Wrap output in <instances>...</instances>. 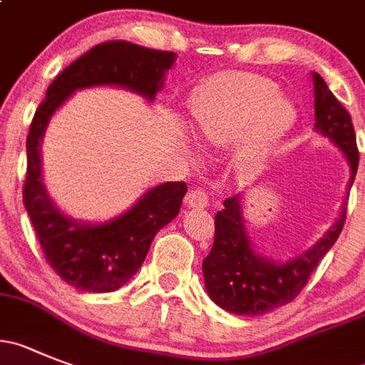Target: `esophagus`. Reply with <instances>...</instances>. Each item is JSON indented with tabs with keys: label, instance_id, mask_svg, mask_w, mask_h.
I'll return each instance as SVG.
<instances>
[{
	"label": "esophagus",
	"instance_id": "1",
	"mask_svg": "<svg viewBox=\"0 0 365 365\" xmlns=\"http://www.w3.org/2000/svg\"><path fill=\"white\" fill-rule=\"evenodd\" d=\"M185 203L190 209H207V207H209V198H207L205 190L192 189L187 194Z\"/></svg>",
	"mask_w": 365,
	"mask_h": 365
}]
</instances>
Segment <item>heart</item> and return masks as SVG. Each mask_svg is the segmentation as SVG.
I'll return each instance as SVG.
<instances>
[{
    "label": "heart",
    "instance_id": "1",
    "mask_svg": "<svg viewBox=\"0 0 365 365\" xmlns=\"http://www.w3.org/2000/svg\"><path fill=\"white\" fill-rule=\"evenodd\" d=\"M194 136L207 149L240 140L245 165L257 167L281 144L297 120L295 106L274 81L247 71H225L210 77L190 104Z\"/></svg>",
    "mask_w": 365,
    "mask_h": 365
}]
</instances>
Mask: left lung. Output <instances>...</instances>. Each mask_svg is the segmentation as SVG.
Wrapping results in <instances>:
<instances>
[{
  "instance_id": "obj_1",
  "label": "left lung",
  "mask_w": 365,
  "mask_h": 365,
  "mask_svg": "<svg viewBox=\"0 0 365 365\" xmlns=\"http://www.w3.org/2000/svg\"><path fill=\"white\" fill-rule=\"evenodd\" d=\"M313 108H315V133L328 138L342 151L349 163V182L346 200L339 217L328 232L295 257L275 261L255 250L247 232L243 212V196L236 194L223 202V209L216 214V234L210 254L203 259V277L209 297L225 312L236 315L255 317L274 312L294 301L308 282L317 264L339 240L346 221V207L349 189L359 169V149L353 129L351 115L329 91L321 75L312 73Z\"/></svg>"
}]
</instances>
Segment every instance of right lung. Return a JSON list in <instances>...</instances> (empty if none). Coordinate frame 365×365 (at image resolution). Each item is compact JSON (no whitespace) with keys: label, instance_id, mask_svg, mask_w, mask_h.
<instances>
[{"label":"right lung","instance_id":"1","mask_svg":"<svg viewBox=\"0 0 365 365\" xmlns=\"http://www.w3.org/2000/svg\"><path fill=\"white\" fill-rule=\"evenodd\" d=\"M176 53L144 48L125 41L93 46L73 61L46 90L26 138V182L23 203L44 257L63 281L81 292L106 294L128 284L144 263L156 232L180 212L187 192L183 182H165L111 220L88 223L64 214L50 198L43 180L41 144L50 120L77 90L124 88L155 102Z\"/></svg>","mask_w":365,"mask_h":365}]
</instances>
